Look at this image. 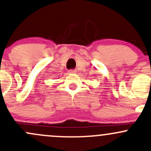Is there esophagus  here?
<instances>
[{
  "mask_svg": "<svg viewBox=\"0 0 151 151\" xmlns=\"http://www.w3.org/2000/svg\"><path fill=\"white\" fill-rule=\"evenodd\" d=\"M77 72V71L76 70H73V69H71L68 71V73H71V74H75V73Z\"/></svg>",
  "mask_w": 151,
  "mask_h": 151,
  "instance_id": "esophagus-1",
  "label": "esophagus"
}]
</instances>
